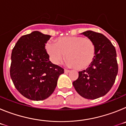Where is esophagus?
I'll return each mask as SVG.
<instances>
[{"mask_svg": "<svg viewBox=\"0 0 126 126\" xmlns=\"http://www.w3.org/2000/svg\"><path fill=\"white\" fill-rule=\"evenodd\" d=\"M69 72H70V70L67 69H64V73H69Z\"/></svg>", "mask_w": 126, "mask_h": 126, "instance_id": "obj_1", "label": "esophagus"}]
</instances>
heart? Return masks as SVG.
I'll return each instance as SVG.
<instances>
[{"label":"heart","mask_w":126,"mask_h":126,"mask_svg":"<svg viewBox=\"0 0 126 126\" xmlns=\"http://www.w3.org/2000/svg\"><path fill=\"white\" fill-rule=\"evenodd\" d=\"M46 50L54 64H59L65 55L69 64L78 70L88 68L96 55V46L90 39L82 36L61 37L55 43L48 42Z\"/></svg>","instance_id":"1"}]
</instances>
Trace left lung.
Instances as JSON below:
<instances>
[{
  "instance_id": "8db88e82",
  "label": "left lung",
  "mask_w": 126,
  "mask_h": 126,
  "mask_svg": "<svg viewBox=\"0 0 126 126\" xmlns=\"http://www.w3.org/2000/svg\"><path fill=\"white\" fill-rule=\"evenodd\" d=\"M81 34L94 42L96 55L88 68L79 72L78 78L73 84L82 97L94 100L105 95L115 82L118 73L116 50L101 33L88 30Z\"/></svg>"
}]
</instances>
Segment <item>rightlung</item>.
I'll return each instance as SVG.
<instances>
[{
	"mask_svg": "<svg viewBox=\"0 0 126 126\" xmlns=\"http://www.w3.org/2000/svg\"><path fill=\"white\" fill-rule=\"evenodd\" d=\"M51 36L38 31L23 35L13 48L10 75L16 88L24 97L43 100L54 92L64 69L52 64L45 49Z\"/></svg>",
	"mask_w": 126,
	"mask_h": 126,
	"instance_id": "right-lung-1",
	"label": "right lung"
}]
</instances>
